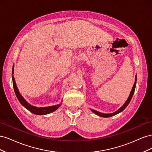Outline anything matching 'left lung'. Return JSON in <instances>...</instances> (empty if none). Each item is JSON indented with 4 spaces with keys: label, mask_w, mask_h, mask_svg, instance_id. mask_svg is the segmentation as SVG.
Returning a JSON list of instances; mask_svg holds the SVG:
<instances>
[{
    "label": "left lung",
    "mask_w": 152,
    "mask_h": 152,
    "mask_svg": "<svg viewBox=\"0 0 152 152\" xmlns=\"http://www.w3.org/2000/svg\"><path fill=\"white\" fill-rule=\"evenodd\" d=\"M136 80H137V77L136 76L134 84V85H133V87H132V90H131V93H130V94H129V98H127V101L126 102V103L123 104L122 107H121L118 110H117L116 112H113V113H103L99 112H98V111H96V110H93V109H91V111L93 112V113H94L96 115H98V116H99V117H112V116L115 115H117V114L119 113L120 112H122L123 110L127 107V105L129 104V103H130L131 100V99H132V96H133V94H134V91H135V88H136Z\"/></svg>",
    "instance_id": "1"
}]
</instances>
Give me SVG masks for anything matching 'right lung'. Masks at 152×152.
Masks as SVG:
<instances>
[{
    "label": "right lung",
    "instance_id": "right-lung-1",
    "mask_svg": "<svg viewBox=\"0 0 152 152\" xmlns=\"http://www.w3.org/2000/svg\"><path fill=\"white\" fill-rule=\"evenodd\" d=\"M13 73H14V65L12 66V75ZM12 84H13L14 90H15V94L18 99L19 100L20 103L25 108L29 110V111L32 113L35 114V115H46V114L54 112L55 110H56L61 106V104H58L56 105L50 106V107H36L33 105H31L26 102V101L23 98V97L21 96V94L20 93L19 90H18V87L16 86L15 77H14L13 75L12 76Z\"/></svg>",
    "mask_w": 152,
    "mask_h": 152
}]
</instances>
